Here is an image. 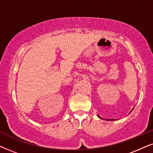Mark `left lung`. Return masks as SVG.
<instances>
[{
	"label": "left lung",
	"mask_w": 153,
	"mask_h": 153,
	"mask_svg": "<svg viewBox=\"0 0 153 153\" xmlns=\"http://www.w3.org/2000/svg\"><path fill=\"white\" fill-rule=\"evenodd\" d=\"M97 116L99 117L100 118H101V119H104V118H101V117H100L99 115H97ZM104 120H115V119H104Z\"/></svg>",
	"instance_id": "1"
}]
</instances>
